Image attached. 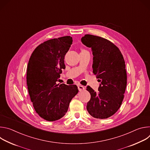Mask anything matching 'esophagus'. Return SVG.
I'll return each mask as SVG.
<instances>
[{"label":"esophagus","instance_id":"34e87169","mask_svg":"<svg viewBox=\"0 0 150 150\" xmlns=\"http://www.w3.org/2000/svg\"><path fill=\"white\" fill-rule=\"evenodd\" d=\"M78 90H79V91H83V90L85 89L84 87H83L82 85H78Z\"/></svg>","mask_w":150,"mask_h":150}]
</instances>
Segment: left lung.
Segmentation results:
<instances>
[{"label":"left lung","mask_w":150,"mask_h":150,"mask_svg":"<svg viewBox=\"0 0 150 150\" xmlns=\"http://www.w3.org/2000/svg\"><path fill=\"white\" fill-rule=\"evenodd\" d=\"M81 41L91 49L93 72L101 82L98 93L87 87L91 94L87 109L95 118L107 119L119 110L124 98L127 83L125 62L119 48L108 40L86 34Z\"/></svg>","instance_id":"obj_1"}]
</instances>
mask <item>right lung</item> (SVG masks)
Masks as SVG:
<instances>
[{"mask_svg": "<svg viewBox=\"0 0 150 150\" xmlns=\"http://www.w3.org/2000/svg\"><path fill=\"white\" fill-rule=\"evenodd\" d=\"M72 41L71 36H64L45 41L35 48L28 63L27 84L31 101L38 115L47 121L65 116L78 93L76 85L56 83L65 69L64 59Z\"/></svg>", "mask_w": 150, "mask_h": 150, "instance_id": "1", "label": "right lung"}]
</instances>
